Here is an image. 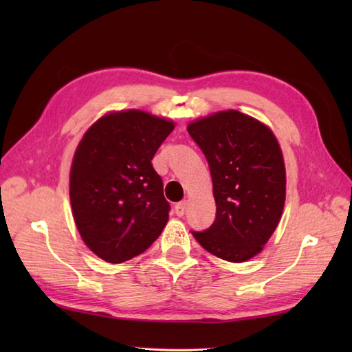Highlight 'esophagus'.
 <instances>
[{"instance_id":"obj_1","label":"esophagus","mask_w":352,"mask_h":352,"mask_svg":"<svg viewBox=\"0 0 352 352\" xmlns=\"http://www.w3.org/2000/svg\"><path fill=\"white\" fill-rule=\"evenodd\" d=\"M175 214L177 216H184V213H186V210H188V203H186V201H183V203H178V204H175Z\"/></svg>"}]
</instances>
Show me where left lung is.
Segmentation results:
<instances>
[{"mask_svg": "<svg viewBox=\"0 0 352 352\" xmlns=\"http://www.w3.org/2000/svg\"><path fill=\"white\" fill-rule=\"evenodd\" d=\"M188 131L208 162L216 201L214 222L192 234L213 256L242 263L263 250L281 219L286 169L278 140L237 110L198 119Z\"/></svg>", "mask_w": 352, "mask_h": 352, "instance_id": "8db88e82", "label": "left lung"}]
</instances>
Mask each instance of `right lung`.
I'll return each instance as SVG.
<instances>
[{
    "label": "right lung",
    "instance_id": "right-lung-1",
    "mask_svg": "<svg viewBox=\"0 0 352 352\" xmlns=\"http://www.w3.org/2000/svg\"><path fill=\"white\" fill-rule=\"evenodd\" d=\"M174 126L142 110L113 111L80 140L69 180L74 221L109 263L146 251L166 226L170 206L151 160Z\"/></svg>",
    "mask_w": 352,
    "mask_h": 352
}]
</instances>
